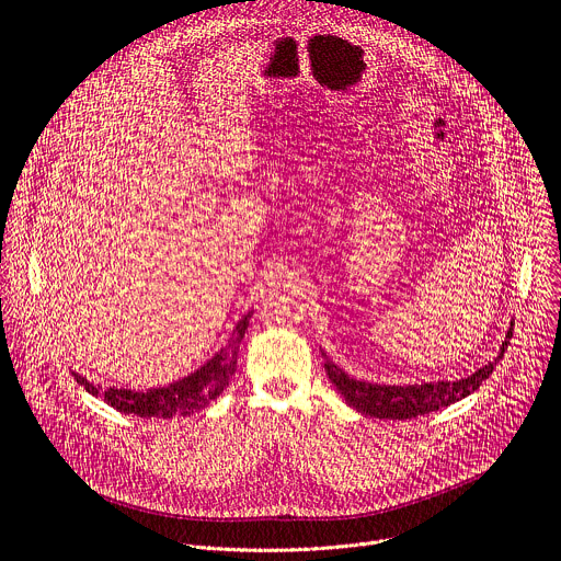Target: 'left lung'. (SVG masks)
<instances>
[{
  "label": "left lung",
  "mask_w": 561,
  "mask_h": 561,
  "mask_svg": "<svg viewBox=\"0 0 561 561\" xmlns=\"http://www.w3.org/2000/svg\"><path fill=\"white\" fill-rule=\"evenodd\" d=\"M513 337V324L506 335V342L502 344V353L484 368H479L470 377L457 379V381H437V383H422V386H381V383H368L348 377L340 366H335L324 355V368L331 379V383L344 394L346 404L355 411L377 417V420H411L420 415H428L433 411H439L444 407H450L472 390L479 388L484 379L493 373L497 362L504 357V351L508 348Z\"/></svg>",
  "instance_id": "8db88e82"
}]
</instances>
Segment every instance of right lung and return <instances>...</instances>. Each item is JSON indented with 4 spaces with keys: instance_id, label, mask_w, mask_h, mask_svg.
Here are the masks:
<instances>
[{
    "instance_id": "add662e5",
    "label": "right lung",
    "mask_w": 561,
    "mask_h": 561,
    "mask_svg": "<svg viewBox=\"0 0 561 561\" xmlns=\"http://www.w3.org/2000/svg\"><path fill=\"white\" fill-rule=\"evenodd\" d=\"M249 319H251V312H247L242 319H239L228 344L208 364H204L191 377H184L171 386L139 392V390H122V388H102L84 379L82 375L77 373L72 375L77 383H82L91 394L102 397L106 404H111L122 413L137 415V417H162V420H171L175 415H191L206 409L213 399H217L224 392V388L232 379L237 370L239 344H242L244 333L249 329Z\"/></svg>"
}]
</instances>
